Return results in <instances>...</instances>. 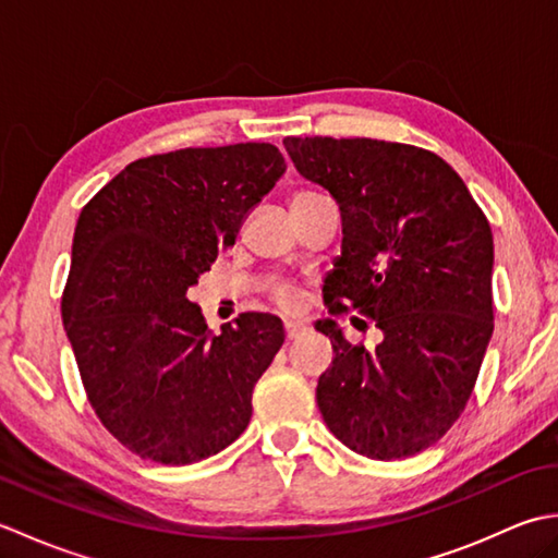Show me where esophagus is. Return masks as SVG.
I'll use <instances>...</instances> for the list:
<instances>
[{
  "instance_id": "esophagus-1",
  "label": "esophagus",
  "mask_w": 558,
  "mask_h": 558,
  "mask_svg": "<svg viewBox=\"0 0 558 558\" xmlns=\"http://www.w3.org/2000/svg\"><path fill=\"white\" fill-rule=\"evenodd\" d=\"M306 333V326L300 324V322H286V338L288 340H294Z\"/></svg>"
}]
</instances>
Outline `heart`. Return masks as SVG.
Masks as SVG:
<instances>
[{"mask_svg":"<svg viewBox=\"0 0 558 558\" xmlns=\"http://www.w3.org/2000/svg\"><path fill=\"white\" fill-rule=\"evenodd\" d=\"M302 194H306V192H302ZM272 300H276L278 306H282V310H298L302 294H300L298 288L282 286V288H278L276 292H272Z\"/></svg>","mask_w":558,"mask_h":558,"instance_id":"1","label":"heart"}]
</instances>
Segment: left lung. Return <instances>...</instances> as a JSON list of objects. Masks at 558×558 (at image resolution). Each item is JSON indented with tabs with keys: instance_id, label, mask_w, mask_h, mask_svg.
Segmentation results:
<instances>
[{
	"instance_id": "obj_1",
	"label": "left lung",
	"mask_w": 558,
	"mask_h": 558,
	"mask_svg": "<svg viewBox=\"0 0 558 558\" xmlns=\"http://www.w3.org/2000/svg\"><path fill=\"white\" fill-rule=\"evenodd\" d=\"M282 146L340 208L328 314L357 310L384 333L369 352L333 318L316 324L336 352L318 376V410L354 453H422L465 410L494 333L489 220L432 150L330 136H288Z\"/></svg>"
}]
</instances>
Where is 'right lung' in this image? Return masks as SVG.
<instances>
[{"mask_svg":"<svg viewBox=\"0 0 558 558\" xmlns=\"http://www.w3.org/2000/svg\"><path fill=\"white\" fill-rule=\"evenodd\" d=\"M270 144L182 148L129 162L83 206L62 294L88 402L117 441L162 465L220 453L286 340L246 312L210 336L186 292L286 172Z\"/></svg>","mask_w":558,"mask_h":558,"instance_id":"1","label":"right lung"}]
</instances>
